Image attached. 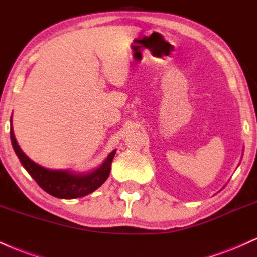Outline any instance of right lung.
I'll list each match as a JSON object with an SVG mask.
<instances>
[{"instance_id": "right-lung-1", "label": "right lung", "mask_w": 257, "mask_h": 257, "mask_svg": "<svg viewBox=\"0 0 257 257\" xmlns=\"http://www.w3.org/2000/svg\"><path fill=\"white\" fill-rule=\"evenodd\" d=\"M11 141L21 165L29 172L30 176L36 180V183L49 195L57 198H66V200L83 197V196L91 194L96 189H98L109 177L111 161H113L116 152V150H113L97 170L90 172V173H73V172L69 171L48 170V168L35 164L32 160L27 158L15 140L12 119Z\"/></svg>"}]
</instances>
